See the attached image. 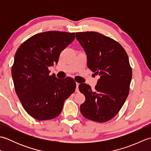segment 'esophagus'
<instances>
[{"label":"esophagus","mask_w":151,"mask_h":151,"mask_svg":"<svg viewBox=\"0 0 151 151\" xmlns=\"http://www.w3.org/2000/svg\"><path fill=\"white\" fill-rule=\"evenodd\" d=\"M79 83H78V82H76V92H78L79 91V90H78V86H79Z\"/></svg>","instance_id":"1"}]
</instances>
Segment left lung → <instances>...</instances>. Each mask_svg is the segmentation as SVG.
Listing matches in <instances>:
<instances>
[{"label":"left lung","mask_w":151,"mask_h":151,"mask_svg":"<svg viewBox=\"0 0 151 151\" xmlns=\"http://www.w3.org/2000/svg\"><path fill=\"white\" fill-rule=\"evenodd\" d=\"M76 38L85 50L88 68L100 76L93 91L88 84L79 85L86 97L81 114L89 120L106 122L117 114L129 95L132 76L129 57L119 43L102 34L76 32Z\"/></svg>","instance_id":"8db88e82"}]
</instances>
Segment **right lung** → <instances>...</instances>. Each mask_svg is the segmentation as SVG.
Wrapping results in <instances>:
<instances>
[{"label":"right lung","mask_w":151,"mask_h":151,"mask_svg":"<svg viewBox=\"0 0 151 151\" xmlns=\"http://www.w3.org/2000/svg\"><path fill=\"white\" fill-rule=\"evenodd\" d=\"M75 33L49 31L32 36L19 47L12 75L15 92L24 109L40 121L52 119L62 111L64 101L73 93L72 78L49 75L48 67L58 63L61 52L71 43Z\"/></svg>","instance_id":"add662e5"}]
</instances>
